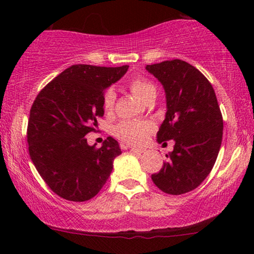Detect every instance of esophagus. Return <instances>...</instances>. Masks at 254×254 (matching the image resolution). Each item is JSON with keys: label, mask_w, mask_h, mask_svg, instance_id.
<instances>
[{"label": "esophagus", "mask_w": 254, "mask_h": 254, "mask_svg": "<svg viewBox=\"0 0 254 254\" xmlns=\"http://www.w3.org/2000/svg\"><path fill=\"white\" fill-rule=\"evenodd\" d=\"M130 150L132 151V153H136V154H142L145 151V149H142V148H136V147H130Z\"/></svg>", "instance_id": "obj_1"}]
</instances>
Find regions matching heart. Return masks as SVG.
<instances>
[{"label": "heart", "mask_w": 254, "mask_h": 254, "mask_svg": "<svg viewBox=\"0 0 254 254\" xmlns=\"http://www.w3.org/2000/svg\"><path fill=\"white\" fill-rule=\"evenodd\" d=\"M129 89L136 95L139 100L147 103L150 98L156 97V88L149 80L144 77H135L130 81ZM116 93L112 88L107 89L103 97L104 110L107 113L112 112L115 107ZM154 127L149 122L141 121H124L116 127V135L118 138L123 139L131 144H141L147 139Z\"/></svg>", "instance_id": "obj_1"}]
</instances>
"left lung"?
<instances>
[{"instance_id": "1", "label": "left lung", "mask_w": 254, "mask_h": 254, "mask_svg": "<svg viewBox=\"0 0 254 254\" xmlns=\"http://www.w3.org/2000/svg\"><path fill=\"white\" fill-rule=\"evenodd\" d=\"M162 84L165 121L157 142L174 141L168 161L151 180L161 191L183 194L194 190L209 176L222 142L223 119L211 83L193 65L182 60L145 66Z\"/></svg>"}]
</instances>
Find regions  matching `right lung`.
Returning a JSON list of instances; mask_svg holds the SVG:
<instances>
[{
    "mask_svg": "<svg viewBox=\"0 0 254 254\" xmlns=\"http://www.w3.org/2000/svg\"><path fill=\"white\" fill-rule=\"evenodd\" d=\"M129 65L107 68L76 64L61 72L37 95L27 127L28 151L38 173L55 193L84 202L103 189L121 155L118 142L107 137L100 148L86 135L104 116L103 97Z\"/></svg>",
    "mask_w": 254,
    "mask_h": 254,
    "instance_id": "obj_1",
    "label": "right lung"
}]
</instances>
